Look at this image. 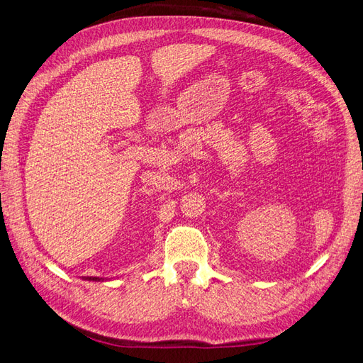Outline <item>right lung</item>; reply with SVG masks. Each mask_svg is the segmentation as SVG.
I'll return each instance as SVG.
<instances>
[{"label": "right lung", "instance_id": "1", "mask_svg": "<svg viewBox=\"0 0 363 363\" xmlns=\"http://www.w3.org/2000/svg\"><path fill=\"white\" fill-rule=\"evenodd\" d=\"M86 279H89V280H95V282H99V280H101V282H104V279H102V277H86Z\"/></svg>", "mask_w": 363, "mask_h": 363}]
</instances>
